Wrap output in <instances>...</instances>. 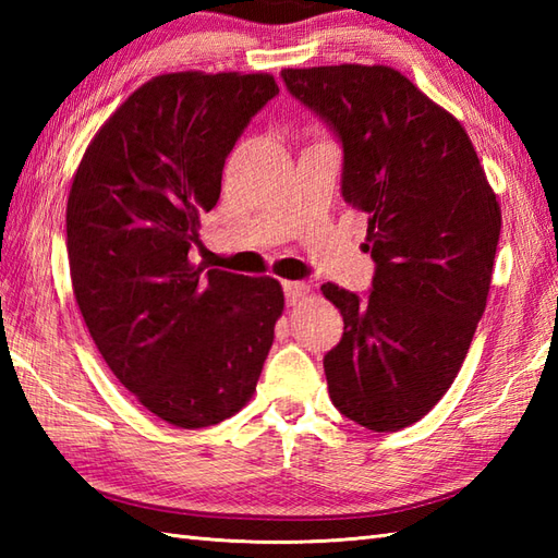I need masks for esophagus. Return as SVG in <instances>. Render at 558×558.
<instances>
[{
	"label": "esophagus",
	"instance_id": "1",
	"mask_svg": "<svg viewBox=\"0 0 558 558\" xmlns=\"http://www.w3.org/2000/svg\"><path fill=\"white\" fill-rule=\"evenodd\" d=\"M282 290H286V300L290 306H298L304 298H310V286L306 282H298V280H286L282 282Z\"/></svg>",
	"mask_w": 558,
	"mask_h": 558
}]
</instances>
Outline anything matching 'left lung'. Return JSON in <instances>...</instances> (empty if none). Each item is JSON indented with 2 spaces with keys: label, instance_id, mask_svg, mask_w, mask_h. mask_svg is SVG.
<instances>
[{
  "label": "left lung",
  "instance_id": "left-lung-1",
  "mask_svg": "<svg viewBox=\"0 0 558 558\" xmlns=\"http://www.w3.org/2000/svg\"><path fill=\"white\" fill-rule=\"evenodd\" d=\"M342 144L345 204L366 213V298L322 286L345 324L324 357L333 405L372 432L422 420L458 376L487 306L501 206L453 114L400 71L282 69Z\"/></svg>",
  "mask_w": 558,
  "mask_h": 558
}]
</instances>
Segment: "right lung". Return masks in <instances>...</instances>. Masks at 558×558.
Returning <instances> with one entry per match:
<instances>
[{"instance_id":"obj_1","label":"right lung","mask_w":558,"mask_h":558,"mask_svg":"<svg viewBox=\"0 0 558 558\" xmlns=\"http://www.w3.org/2000/svg\"><path fill=\"white\" fill-rule=\"evenodd\" d=\"M276 96L260 71L150 78L98 129L71 182L66 252L83 322L120 384L182 429L246 405L286 306L276 278L204 272L189 258L225 158Z\"/></svg>"}]
</instances>
